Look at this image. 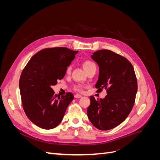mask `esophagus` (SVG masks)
Listing matches in <instances>:
<instances>
[{"label": "esophagus", "instance_id": "obj_1", "mask_svg": "<svg viewBox=\"0 0 160 160\" xmlns=\"http://www.w3.org/2000/svg\"><path fill=\"white\" fill-rule=\"evenodd\" d=\"M75 98H82V95H81L79 94H76V95H75Z\"/></svg>", "mask_w": 160, "mask_h": 160}]
</instances>
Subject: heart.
Returning a JSON list of instances; mask_svg holds the SVG:
<instances>
[{
  "label": "heart",
  "instance_id": "1",
  "mask_svg": "<svg viewBox=\"0 0 160 160\" xmlns=\"http://www.w3.org/2000/svg\"><path fill=\"white\" fill-rule=\"evenodd\" d=\"M95 65L93 63V62H91L90 61H85L83 62V68L85 69V70L87 71L89 69H90L91 67H92L93 66H95ZM71 69V67L69 66L68 67V69H67V72H70ZM75 90H76L77 91H79V92H81L83 91V86L81 85H77L75 86Z\"/></svg>",
  "mask_w": 160,
  "mask_h": 160
}]
</instances>
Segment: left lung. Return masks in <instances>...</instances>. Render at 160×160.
I'll use <instances>...</instances> for the list:
<instances>
[{"instance_id": "obj_1", "label": "left lung", "mask_w": 160, "mask_h": 160, "mask_svg": "<svg viewBox=\"0 0 160 160\" xmlns=\"http://www.w3.org/2000/svg\"><path fill=\"white\" fill-rule=\"evenodd\" d=\"M91 59L98 63L99 77L95 88L107 89L103 99L90 97L88 116L91 123L100 130H109L122 123L128 118L135 103L138 82L131 62L109 50H99Z\"/></svg>"}]
</instances>
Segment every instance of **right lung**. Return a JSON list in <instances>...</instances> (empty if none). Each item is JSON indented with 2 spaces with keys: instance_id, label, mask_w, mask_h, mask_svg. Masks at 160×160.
Returning a JSON list of instances; mask_svg holds the SVG:
<instances>
[{
  "instance_id": "right-lung-1",
  "label": "right lung",
  "mask_w": 160,
  "mask_h": 160,
  "mask_svg": "<svg viewBox=\"0 0 160 160\" xmlns=\"http://www.w3.org/2000/svg\"><path fill=\"white\" fill-rule=\"evenodd\" d=\"M77 52L65 47L42 49L23 69L19 81L23 109L38 127L45 129L56 128L73 100L71 93L57 98L51 87L65 77L67 67Z\"/></svg>"
}]
</instances>
